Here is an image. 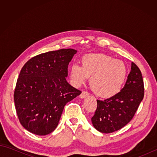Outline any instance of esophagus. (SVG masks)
<instances>
[{"instance_id": "esophagus-1", "label": "esophagus", "mask_w": 157, "mask_h": 157, "mask_svg": "<svg viewBox=\"0 0 157 157\" xmlns=\"http://www.w3.org/2000/svg\"><path fill=\"white\" fill-rule=\"evenodd\" d=\"M89 95V93L88 92H86V91H83L82 92V94L79 95V97H80L81 98H86V96H88Z\"/></svg>"}]
</instances>
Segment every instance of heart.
Returning <instances> with one entry per match:
<instances>
[{"mask_svg": "<svg viewBox=\"0 0 157 157\" xmlns=\"http://www.w3.org/2000/svg\"><path fill=\"white\" fill-rule=\"evenodd\" d=\"M128 74L124 62L105 54H86L82 58V66L74 64L70 78L75 86L90 78V86L98 96L111 98L121 91Z\"/></svg>", "mask_w": 157, "mask_h": 157, "instance_id": "obj_1", "label": "heart"}]
</instances>
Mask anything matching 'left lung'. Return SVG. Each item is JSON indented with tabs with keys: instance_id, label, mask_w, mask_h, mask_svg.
Segmentation results:
<instances>
[{
	"instance_id": "1",
	"label": "left lung",
	"mask_w": 157,
	"mask_h": 157,
	"mask_svg": "<svg viewBox=\"0 0 157 157\" xmlns=\"http://www.w3.org/2000/svg\"><path fill=\"white\" fill-rule=\"evenodd\" d=\"M144 93L141 71L132 62L131 71L121 91L104 101L97 100V109L91 119L93 126L105 134L121 129L134 117L144 98Z\"/></svg>"
}]
</instances>
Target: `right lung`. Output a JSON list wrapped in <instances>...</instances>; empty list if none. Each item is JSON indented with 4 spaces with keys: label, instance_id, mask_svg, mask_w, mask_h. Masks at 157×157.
<instances>
[{
    "label": "right lung",
    "instance_id": "obj_1",
    "mask_svg": "<svg viewBox=\"0 0 157 157\" xmlns=\"http://www.w3.org/2000/svg\"><path fill=\"white\" fill-rule=\"evenodd\" d=\"M74 49H61L35 56L23 65L14 92L21 124L38 136L51 134L58 125L65 105L81 94L67 82Z\"/></svg>",
    "mask_w": 157,
    "mask_h": 157
}]
</instances>
